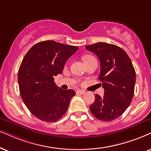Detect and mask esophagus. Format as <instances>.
<instances>
[{"mask_svg": "<svg viewBox=\"0 0 151 151\" xmlns=\"http://www.w3.org/2000/svg\"><path fill=\"white\" fill-rule=\"evenodd\" d=\"M77 93H80V94L83 95V94H84L86 92H85V91H83V90H77Z\"/></svg>", "mask_w": 151, "mask_h": 151, "instance_id": "obj_1", "label": "esophagus"}]
</instances>
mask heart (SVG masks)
<instances>
[{"instance_id": "heart-1", "label": "heart", "mask_w": 151, "mask_h": 151, "mask_svg": "<svg viewBox=\"0 0 151 151\" xmlns=\"http://www.w3.org/2000/svg\"><path fill=\"white\" fill-rule=\"evenodd\" d=\"M93 58H94V57L91 56V55H85V56L82 57V59H83V62H84L85 63H87L88 62H89L90 60H92Z\"/></svg>"}]
</instances>
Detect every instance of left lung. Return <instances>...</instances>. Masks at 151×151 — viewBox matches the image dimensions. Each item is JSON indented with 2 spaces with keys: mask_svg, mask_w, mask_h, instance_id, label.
<instances>
[{
  "mask_svg": "<svg viewBox=\"0 0 151 151\" xmlns=\"http://www.w3.org/2000/svg\"><path fill=\"white\" fill-rule=\"evenodd\" d=\"M100 61L99 79L104 90L103 97L96 94L90 106L95 117L103 121H111L121 116L132 100L136 73L127 53L118 46L98 42L86 46Z\"/></svg>",
  "mask_w": 151,
  "mask_h": 151,
  "instance_id": "left-lung-1",
  "label": "left lung"
}]
</instances>
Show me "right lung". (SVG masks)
Returning <instances> with one entry per match:
<instances>
[{
  "label": "right lung",
  "instance_id": "obj_1",
  "mask_svg": "<svg viewBox=\"0 0 151 151\" xmlns=\"http://www.w3.org/2000/svg\"><path fill=\"white\" fill-rule=\"evenodd\" d=\"M79 49L53 40L38 42L25 55L18 72L20 95L28 110L38 119L56 122L66 113L73 90H63L54 82L68 58Z\"/></svg>",
  "mask_w": 151,
  "mask_h": 151
}]
</instances>
